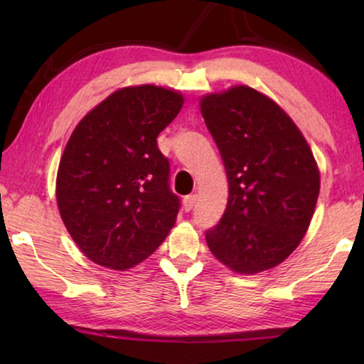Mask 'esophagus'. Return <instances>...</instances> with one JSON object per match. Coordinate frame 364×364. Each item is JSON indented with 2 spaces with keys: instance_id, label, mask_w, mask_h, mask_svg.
<instances>
[{
  "instance_id": "1",
  "label": "esophagus",
  "mask_w": 364,
  "mask_h": 364,
  "mask_svg": "<svg viewBox=\"0 0 364 364\" xmlns=\"http://www.w3.org/2000/svg\"><path fill=\"white\" fill-rule=\"evenodd\" d=\"M196 202H197V196H196V194H189V196L184 197V199H183L184 210H186V212L193 210L194 205H196Z\"/></svg>"
}]
</instances>
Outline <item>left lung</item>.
<instances>
[{
	"label": "left lung",
	"instance_id": "1",
	"mask_svg": "<svg viewBox=\"0 0 364 364\" xmlns=\"http://www.w3.org/2000/svg\"><path fill=\"white\" fill-rule=\"evenodd\" d=\"M200 112L225 164L230 196L207 245L236 273L284 262L304 239L319 196L310 146L278 104L249 86L200 100Z\"/></svg>",
	"mask_w": 364,
	"mask_h": 364
}]
</instances>
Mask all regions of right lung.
Instances as JSON below:
<instances>
[{
    "instance_id": "1",
    "label": "right lung",
    "mask_w": 364,
    "mask_h": 364,
    "mask_svg": "<svg viewBox=\"0 0 364 364\" xmlns=\"http://www.w3.org/2000/svg\"><path fill=\"white\" fill-rule=\"evenodd\" d=\"M183 96L154 85L106 97L73 130L60 157V218L80 250L101 267L125 271L167 237L180 210L159 133L183 107Z\"/></svg>"
}]
</instances>
